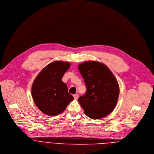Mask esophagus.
<instances>
[{"mask_svg":"<svg viewBox=\"0 0 154 154\" xmlns=\"http://www.w3.org/2000/svg\"><path fill=\"white\" fill-rule=\"evenodd\" d=\"M73 97H74V98H75V100H78V94H75V95H73Z\"/></svg>","mask_w":154,"mask_h":154,"instance_id":"esophagus-1","label":"esophagus"}]
</instances>
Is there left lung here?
<instances>
[{
	"mask_svg": "<svg viewBox=\"0 0 154 154\" xmlns=\"http://www.w3.org/2000/svg\"><path fill=\"white\" fill-rule=\"evenodd\" d=\"M79 70L87 91L78 101L89 118L97 119L108 115L115 109L119 88L113 74L104 64L90 60L80 64Z\"/></svg>",
	"mask_w": 154,
	"mask_h": 154,
	"instance_id": "8db88e82",
	"label": "left lung"
}]
</instances>
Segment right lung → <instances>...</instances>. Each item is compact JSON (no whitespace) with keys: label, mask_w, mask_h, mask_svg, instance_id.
Masks as SVG:
<instances>
[{"label":"right lung","mask_w":154,"mask_h":154,"mask_svg":"<svg viewBox=\"0 0 154 154\" xmlns=\"http://www.w3.org/2000/svg\"><path fill=\"white\" fill-rule=\"evenodd\" d=\"M70 66L68 62L56 60L47 65L35 79L32 94L38 109L49 116H56L65 110L74 100L68 92L62 78Z\"/></svg>","instance_id":"1"}]
</instances>
